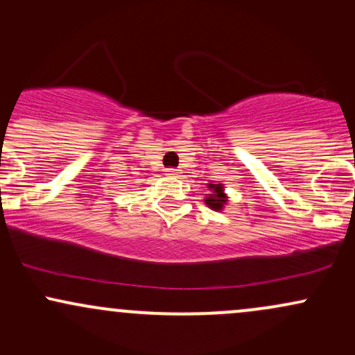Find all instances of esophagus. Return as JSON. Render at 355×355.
Segmentation results:
<instances>
[{
	"label": "esophagus",
	"instance_id": "34e87169",
	"mask_svg": "<svg viewBox=\"0 0 355 355\" xmlns=\"http://www.w3.org/2000/svg\"><path fill=\"white\" fill-rule=\"evenodd\" d=\"M166 173H168V175H178V173H180V170H177V168H166Z\"/></svg>",
	"mask_w": 355,
	"mask_h": 355
}]
</instances>
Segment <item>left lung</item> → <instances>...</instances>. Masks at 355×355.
I'll return each mask as SVG.
<instances>
[{"label": "left lung", "mask_w": 355, "mask_h": 355, "mask_svg": "<svg viewBox=\"0 0 355 355\" xmlns=\"http://www.w3.org/2000/svg\"><path fill=\"white\" fill-rule=\"evenodd\" d=\"M207 189L210 190V193H207L205 197V202L207 207L211 210L218 211L223 209V205H227V202H229V197L225 195V191H223V183H209V187Z\"/></svg>", "instance_id": "8db88e82"}]
</instances>
